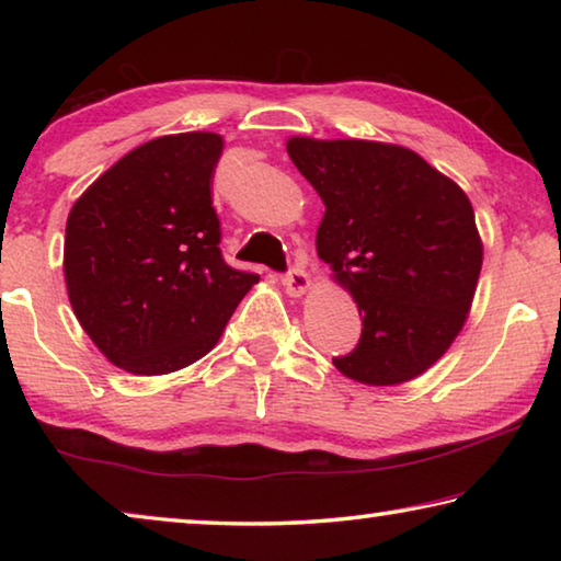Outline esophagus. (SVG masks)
<instances>
[{"label":"esophagus","mask_w":561,"mask_h":561,"mask_svg":"<svg viewBox=\"0 0 561 561\" xmlns=\"http://www.w3.org/2000/svg\"><path fill=\"white\" fill-rule=\"evenodd\" d=\"M282 284L287 287L291 297H301V294H307L311 289V279H309V274L304 272V267H291L282 277Z\"/></svg>","instance_id":"34e87169"}]
</instances>
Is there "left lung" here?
I'll return each instance as SVG.
<instances>
[{"label":"left lung","mask_w":561,"mask_h":561,"mask_svg":"<svg viewBox=\"0 0 561 561\" xmlns=\"http://www.w3.org/2000/svg\"><path fill=\"white\" fill-rule=\"evenodd\" d=\"M287 153L327 205L319 257L364 317L356 348L334 366L366 386L428 371L478 287L482 240L468 195L403 146L297 136Z\"/></svg>","instance_id":"obj_1"}]
</instances>
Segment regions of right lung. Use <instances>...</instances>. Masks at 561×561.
<instances>
[{
  "mask_svg": "<svg viewBox=\"0 0 561 561\" xmlns=\"http://www.w3.org/2000/svg\"><path fill=\"white\" fill-rule=\"evenodd\" d=\"M217 133L130 150L73 203L64 277L73 314L111 364L160 376L210 351L260 277L220 252L210 180Z\"/></svg>",
  "mask_w": 561,
  "mask_h": 561,
  "instance_id": "1",
  "label": "right lung"
}]
</instances>
